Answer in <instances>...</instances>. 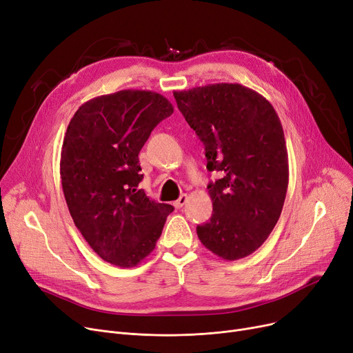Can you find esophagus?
Returning <instances> with one entry per match:
<instances>
[{"mask_svg": "<svg viewBox=\"0 0 353 353\" xmlns=\"http://www.w3.org/2000/svg\"><path fill=\"white\" fill-rule=\"evenodd\" d=\"M186 202H188V194H181V196L177 199V201H176L173 205H174L177 209H179V208H181L183 205H185Z\"/></svg>", "mask_w": 353, "mask_h": 353, "instance_id": "34e87169", "label": "esophagus"}]
</instances>
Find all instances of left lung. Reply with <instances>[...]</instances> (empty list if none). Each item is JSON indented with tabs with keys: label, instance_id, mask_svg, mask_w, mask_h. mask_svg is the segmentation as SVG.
<instances>
[{
	"label": "left lung",
	"instance_id": "1",
	"mask_svg": "<svg viewBox=\"0 0 353 353\" xmlns=\"http://www.w3.org/2000/svg\"><path fill=\"white\" fill-rule=\"evenodd\" d=\"M180 112L205 145L213 212L196 231L205 248L226 261L245 258L277 223L288 186L281 121L258 92L213 83L173 92Z\"/></svg>",
	"mask_w": 353,
	"mask_h": 353
}]
</instances>
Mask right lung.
<instances>
[{
  "instance_id": "add662e5",
  "label": "right lung",
  "mask_w": 353,
  "mask_h": 353,
  "mask_svg": "<svg viewBox=\"0 0 353 353\" xmlns=\"http://www.w3.org/2000/svg\"><path fill=\"white\" fill-rule=\"evenodd\" d=\"M173 111L157 92L124 89L85 102L68 125L60 177L70 216L89 247L112 265L140 264L174 210L139 189L140 150Z\"/></svg>"
}]
</instances>
